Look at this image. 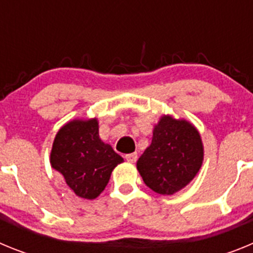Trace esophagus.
Returning <instances> with one entry per match:
<instances>
[{"label":"esophagus","mask_w":253,"mask_h":253,"mask_svg":"<svg viewBox=\"0 0 253 253\" xmlns=\"http://www.w3.org/2000/svg\"><path fill=\"white\" fill-rule=\"evenodd\" d=\"M125 160L128 161V162H130V163H134V162H135V161L138 160V154L137 153H129V154H126V156H125Z\"/></svg>","instance_id":"obj_1"}]
</instances>
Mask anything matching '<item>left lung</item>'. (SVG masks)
Listing matches in <instances>:
<instances>
[{
	"label": "left lung",
	"instance_id": "obj_1",
	"mask_svg": "<svg viewBox=\"0 0 253 253\" xmlns=\"http://www.w3.org/2000/svg\"><path fill=\"white\" fill-rule=\"evenodd\" d=\"M203 160L204 148L195 126L165 115L154 126L151 146L139 157L137 169L154 193L173 195L195 177Z\"/></svg>",
	"mask_w": 253,
	"mask_h": 253
}]
</instances>
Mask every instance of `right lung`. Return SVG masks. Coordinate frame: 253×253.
Instances as JSON below:
<instances>
[{
  "mask_svg": "<svg viewBox=\"0 0 253 253\" xmlns=\"http://www.w3.org/2000/svg\"><path fill=\"white\" fill-rule=\"evenodd\" d=\"M123 158L99 137L97 119L72 120L59 129L50 153L51 167L80 198L95 199Z\"/></svg>",
  "mask_w": 253,
  "mask_h": 253,
  "instance_id": "obj_1",
  "label": "right lung"
}]
</instances>
